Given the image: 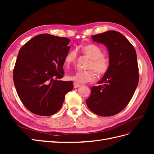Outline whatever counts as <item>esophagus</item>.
I'll use <instances>...</instances> for the list:
<instances>
[{
  "instance_id": "obj_1",
  "label": "esophagus",
  "mask_w": 154,
  "mask_h": 154,
  "mask_svg": "<svg viewBox=\"0 0 154 154\" xmlns=\"http://www.w3.org/2000/svg\"><path fill=\"white\" fill-rule=\"evenodd\" d=\"M74 85V88H78L79 87H80V85L78 84V83H74V85Z\"/></svg>"
}]
</instances>
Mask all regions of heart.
Here are the masks:
<instances>
[{
    "instance_id": "b5f03b06",
    "label": "heart",
    "mask_w": 154,
    "mask_h": 154,
    "mask_svg": "<svg viewBox=\"0 0 154 154\" xmlns=\"http://www.w3.org/2000/svg\"><path fill=\"white\" fill-rule=\"evenodd\" d=\"M81 51L87 57L91 62L88 65L85 71H77L74 74L68 76L69 80L77 83H85L92 82L96 80V74L103 76L109 71L110 67L109 58L103 54L101 49L96 44H87L80 48ZM77 51L71 49L64 58V64L67 67L72 66L76 62Z\"/></svg>"
}]
</instances>
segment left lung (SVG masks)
<instances>
[{
    "mask_svg": "<svg viewBox=\"0 0 154 154\" xmlns=\"http://www.w3.org/2000/svg\"><path fill=\"white\" fill-rule=\"evenodd\" d=\"M94 42L103 44L109 50L110 67L98 84L91 87L86 103L92 112L112 116L123 110L134 94L139 82L136 50L120 32L108 31L92 35Z\"/></svg>",
    "mask_w": 154,
    "mask_h": 154,
    "instance_id": "obj_1",
    "label": "left lung"
}]
</instances>
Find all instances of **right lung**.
Here are the masks:
<instances>
[{
  "instance_id": "add662e5",
  "label": "right lung",
  "mask_w": 154,
  "mask_h": 154,
  "mask_svg": "<svg viewBox=\"0 0 154 154\" xmlns=\"http://www.w3.org/2000/svg\"><path fill=\"white\" fill-rule=\"evenodd\" d=\"M66 37L49 34L35 36L21 48L13 69L18 97L32 113L51 116L60 109L73 83L62 81L64 58L70 42Z\"/></svg>"
}]
</instances>
